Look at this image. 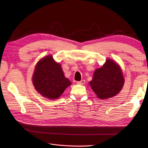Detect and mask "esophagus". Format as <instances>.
<instances>
[{"label":"esophagus","mask_w":148,"mask_h":148,"mask_svg":"<svg viewBox=\"0 0 148 148\" xmlns=\"http://www.w3.org/2000/svg\"><path fill=\"white\" fill-rule=\"evenodd\" d=\"M77 84H84L85 83V80L83 79V80H81V81H79V82H77Z\"/></svg>","instance_id":"34e87169"}]
</instances>
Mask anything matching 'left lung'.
<instances>
[{"instance_id": "obj_1", "label": "left lung", "mask_w": 148, "mask_h": 148, "mask_svg": "<svg viewBox=\"0 0 148 148\" xmlns=\"http://www.w3.org/2000/svg\"><path fill=\"white\" fill-rule=\"evenodd\" d=\"M89 84L99 99H105L117 95L124 84L120 66L112 60L107 59L101 68L95 70Z\"/></svg>"}]
</instances>
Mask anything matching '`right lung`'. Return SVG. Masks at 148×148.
Returning <instances> with one entry per match:
<instances>
[{"label": "right lung", "instance_id": "1", "mask_svg": "<svg viewBox=\"0 0 148 148\" xmlns=\"http://www.w3.org/2000/svg\"><path fill=\"white\" fill-rule=\"evenodd\" d=\"M33 82L38 92L50 99L59 97L71 84L70 80L65 77L60 65L54 62L52 56L38 62L35 67Z\"/></svg>", "mask_w": 148, "mask_h": 148}]
</instances>
